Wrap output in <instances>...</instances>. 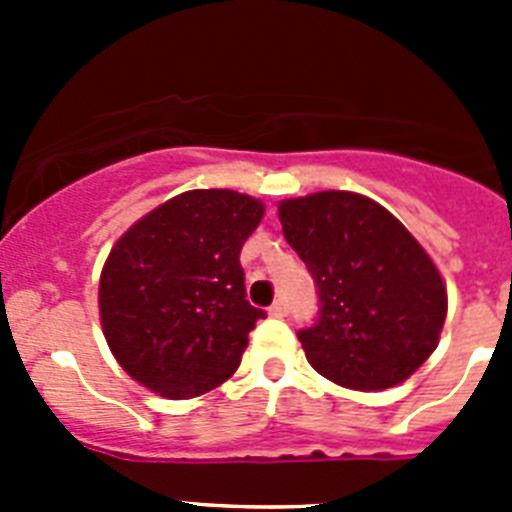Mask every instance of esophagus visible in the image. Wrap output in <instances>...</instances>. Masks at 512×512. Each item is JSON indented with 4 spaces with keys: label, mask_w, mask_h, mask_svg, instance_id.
I'll return each mask as SVG.
<instances>
[{
    "label": "esophagus",
    "mask_w": 512,
    "mask_h": 512,
    "mask_svg": "<svg viewBox=\"0 0 512 512\" xmlns=\"http://www.w3.org/2000/svg\"><path fill=\"white\" fill-rule=\"evenodd\" d=\"M269 312H271V315H274V318H284V315H287V312H289L287 300H277V302H274V305L269 307Z\"/></svg>",
    "instance_id": "esophagus-1"
}]
</instances>
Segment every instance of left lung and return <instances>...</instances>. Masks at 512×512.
I'll list each match as a JSON object with an SVG mask.
<instances>
[{
    "label": "left lung",
    "instance_id": "obj_1",
    "mask_svg": "<svg viewBox=\"0 0 512 512\" xmlns=\"http://www.w3.org/2000/svg\"><path fill=\"white\" fill-rule=\"evenodd\" d=\"M279 220L318 287V320L297 330L318 374L348 390L405 382L436 348L446 287L395 215L354 192L284 200Z\"/></svg>",
    "mask_w": 512,
    "mask_h": 512
}]
</instances>
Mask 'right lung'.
<instances>
[{
	"label": "right lung",
	"mask_w": 512,
	"mask_h": 512,
	"mask_svg": "<svg viewBox=\"0 0 512 512\" xmlns=\"http://www.w3.org/2000/svg\"><path fill=\"white\" fill-rule=\"evenodd\" d=\"M264 205L192 189L122 235L99 279V318L135 382L171 400L205 395L238 369L266 312L246 300L241 248Z\"/></svg>",
	"instance_id": "add662e5"
}]
</instances>
